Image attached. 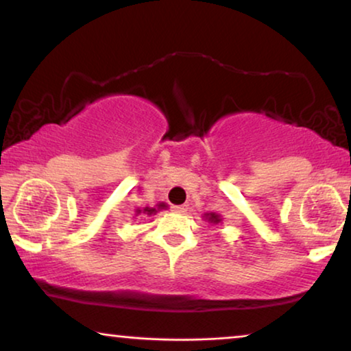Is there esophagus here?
Returning <instances> with one entry per match:
<instances>
[{
    "instance_id": "esophagus-1",
    "label": "esophagus",
    "mask_w": 351,
    "mask_h": 351,
    "mask_svg": "<svg viewBox=\"0 0 351 351\" xmlns=\"http://www.w3.org/2000/svg\"><path fill=\"white\" fill-rule=\"evenodd\" d=\"M173 211L178 215H184L187 211V205H176V206H173Z\"/></svg>"
}]
</instances>
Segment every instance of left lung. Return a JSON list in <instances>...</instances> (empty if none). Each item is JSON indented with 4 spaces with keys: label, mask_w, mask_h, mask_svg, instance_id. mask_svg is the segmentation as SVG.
Wrapping results in <instances>:
<instances>
[{
    "label": "left lung",
    "mask_w": 351,
    "mask_h": 351,
    "mask_svg": "<svg viewBox=\"0 0 351 351\" xmlns=\"http://www.w3.org/2000/svg\"><path fill=\"white\" fill-rule=\"evenodd\" d=\"M204 219L208 221L210 224H221V223H223V218H221V215H218V213H205Z\"/></svg>",
    "instance_id": "8db88e82"
}]
</instances>
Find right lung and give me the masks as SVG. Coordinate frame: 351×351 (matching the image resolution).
Returning a JSON list of instances; mask_svg holds the SVG:
<instances>
[{
  "instance_id": "obj_1",
  "label": "right lung",
  "mask_w": 351,
  "mask_h": 351,
  "mask_svg": "<svg viewBox=\"0 0 351 351\" xmlns=\"http://www.w3.org/2000/svg\"><path fill=\"white\" fill-rule=\"evenodd\" d=\"M169 208V205L164 204V202H159L156 206H145V208H136L135 211V216H140V218H143V216H151V215H156L157 211L160 210H167Z\"/></svg>"
}]
</instances>
